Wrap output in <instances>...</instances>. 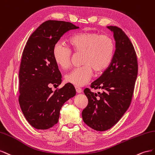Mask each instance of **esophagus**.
Masks as SVG:
<instances>
[{"mask_svg": "<svg viewBox=\"0 0 155 155\" xmlns=\"http://www.w3.org/2000/svg\"><path fill=\"white\" fill-rule=\"evenodd\" d=\"M75 89H76V91L78 93V94H81V93L82 92V89L81 87L75 86Z\"/></svg>", "mask_w": 155, "mask_h": 155, "instance_id": "34e87169", "label": "esophagus"}]
</instances>
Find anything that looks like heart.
<instances>
[{
  "label": "heart",
  "instance_id": "heart-1",
  "mask_svg": "<svg viewBox=\"0 0 155 155\" xmlns=\"http://www.w3.org/2000/svg\"><path fill=\"white\" fill-rule=\"evenodd\" d=\"M70 48L75 52H82V67L75 68L65 75V81L81 87L86 85L97 73L103 71L111 63L114 54V43L111 38L94 32H81L69 39ZM71 50L62 43H56L52 50L53 58L63 69L71 64Z\"/></svg>",
  "mask_w": 155,
  "mask_h": 155
}]
</instances>
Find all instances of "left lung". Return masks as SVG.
I'll return each mask as SVG.
<instances>
[{
	"label": "left lung",
	"mask_w": 155,
	"mask_h": 155,
	"mask_svg": "<svg viewBox=\"0 0 155 155\" xmlns=\"http://www.w3.org/2000/svg\"><path fill=\"white\" fill-rule=\"evenodd\" d=\"M107 28L114 33L116 51L112 62L91 87L102 92L84 93L88 99L83 110L84 122L97 131L110 129L119 121L130 104L138 74V62L134 48L125 33L117 26Z\"/></svg>",
	"instance_id": "obj_1"
}]
</instances>
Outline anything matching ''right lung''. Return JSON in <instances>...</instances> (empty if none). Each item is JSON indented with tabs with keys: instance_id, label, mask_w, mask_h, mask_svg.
<instances>
[{
	"instance_id": "right-lung-1",
	"label": "right lung",
	"mask_w": 155,
	"mask_h": 155,
	"mask_svg": "<svg viewBox=\"0 0 155 155\" xmlns=\"http://www.w3.org/2000/svg\"><path fill=\"white\" fill-rule=\"evenodd\" d=\"M78 28L69 22L47 21L26 42L19 74V102L26 119L35 129L46 130L54 126L61 107L76 95L70 83L54 92L50 86L61 82V73L53 58V48L65 32Z\"/></svg>"
}]
</instances>
